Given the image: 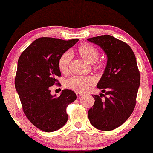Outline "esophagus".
I'll return each instance as SVG.
<instances>
[{"label": "esophagus", "mask_w": 153, "mask_h": 153, "mask_svg": "<svg viewBox=\"0 0 153 153\" xmlns=\"http://www.w3.org/2000/svg\"><path fill=\"white\" fill-rule=\"evenodd\" d=\"M76 95L77 97H81V96H82L83 94L81 92H76Z\"/></svg>", "instance_id": "34e87169"}]
</instances>
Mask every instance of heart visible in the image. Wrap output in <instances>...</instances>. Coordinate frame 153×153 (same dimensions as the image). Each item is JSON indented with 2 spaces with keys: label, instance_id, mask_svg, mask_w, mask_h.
<instances>
[{
  "label": "heart",
  "instance_id": "heart-1",
  "mask_svg": "<svg viewBox=\"0 0 153 153\" xmlns=\"http://www.w3.org/2000/svg\"><path fill=\"white\" fill-rule=\"evenodd\" d=\"M76 53L80 57L92 64L96 71H103L105 70L106 65L104 62L97 60L99 56V51L95 46L87 43L82 44L77 47ZM71 60V55L69 51H65L59 56L57 66L61 74L68 73ZM96 83L97 79L94 76H74L66 80L65 87L77 92H84L91 89Z\"/></svg>",
  "mask_w": 153,
  "mask_h": 153
}]
</instances>
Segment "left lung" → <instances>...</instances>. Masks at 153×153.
Listing matches in <instances>:
<instances>
[{
    "instance_id": "left-lung-1",
    "label": "left lung",
    "mask_w": 153,
    "mask_h": 153,
    "mask_svg": "<svg viewBox=\"0 0 153 153\" xmlns=\"http://www.w3.org/2000/svg\"><path fill=\"white\" fill-rule=\"evenodd\" d=\"M87 40L100 46L107 55V67L97 84L105 94L92 96L95 102L88 116L94 128L111 131L122 125L132 113L140 74L135 55L127 43L109 35Z\"/></svg>"
}]
</instances>
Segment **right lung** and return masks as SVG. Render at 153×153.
Segmentation results:
<instances>
[{
    "instance_id": "add662e5",
    "label": "right lung",
    "mask_w": 153,
    "mask_h": 153,
    "mask_svg": "<svg viewBox=\"0 0 153 153\" xmlns=\"http://www.w3.org/2000/svg\"><path fill=\"white\" fill-rule=\"evenodd\" d=\"M79 39L63 40L42 37L23 51L17 63L15 86L22 109L36 128L46 132L61 128L68 120L66 108L77 98L71 90H63L59 97L51 94L50 88L61 86L57 77L59 56Z\"/></svg>"
}]
</instances>
